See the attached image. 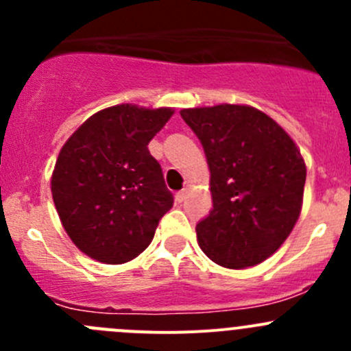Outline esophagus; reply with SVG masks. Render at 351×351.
Returning <instances> with one entry per match:
<instances>
[{"label": "esophagus", "mask_w": 351, "mask_h": 351, "mask_svg": "<svg viewBox=\"0 0 351 351\" xmlns=\"http://www.w3.org/2000/svg\"><path fill=\"white\" fill-rule=\"evenodd\" d=\"M186 195H189V190H186V189L180 190V192H178V193H176V195H175V198H176V202H178V204H182V202H183V200H185V198H186Z\"/></svg>", "instance_id": "esophagus-1"}]
</instances>
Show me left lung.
I'll return each mask as SVG.
<instances>
[{
  "label": "left lung",
  "instance_id": "1",
  "mask_svg": "<svg viewBox=\"0 0 351 351\" xmlns=\"http://www.w3.org/2000/svg\"><path fill=\"white\" fill-rule=\"evenodd\" d=\"M204 147L212 210L197 224L202 251L226 268L254 267L295 226L306 162L289 134L260 110L215 105L180 112Z\"/></svg>",
  "mask_w": 351,
  "mask_h": 351
}]
</instances>
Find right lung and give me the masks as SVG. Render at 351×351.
Masks as SVG:
<instances>
[{"label":"right lung","mask_w":351,"mask_h":351,"mask_svg":"<svg viewBox=\"0 0 351 351\" xmlns=\"http://www.w3.org/2000/svg\"><path fill=\"white\" fill-rule=\"evenodd\" d=\"M171 115V108L115 105L91 115L62 146L52 198L69 238L93 260H134L173 207L161 166L147 149Z\"/></svg>","instance_id":"right-lung-1"}]
</instances>
